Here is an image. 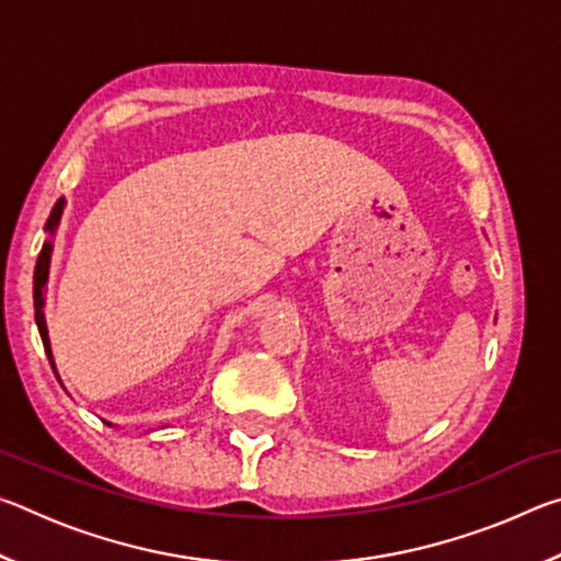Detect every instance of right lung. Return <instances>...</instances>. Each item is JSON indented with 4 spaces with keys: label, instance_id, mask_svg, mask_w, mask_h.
<instances>
[{
    "label": "right lung",
    "instance_id": "add662e5",
    "mask_svg": "<svg viewBox=\"0 0 561 561\" xmlns=\"http://www.w3.org/2000/svg\"><path fill=\"white\" fill-rule=\"evenodd\" d=\"M64 207H66V201H64V197H59V201H56V205H54L51 215H49V220H46V225H44L46 240L42 244L39 260H36V270H34V319H36V327H39V336L44 341V351H46V356H49V364L54 368V374H56V364H54V354H51L49 329H46L44 307H46V284H49V267H51V252H54V234H56V230H59ZM56 378H59V376H56Z\"/></svg>",
    "mask_w": 561,
    "mask_h": 561
}]
</instances>
